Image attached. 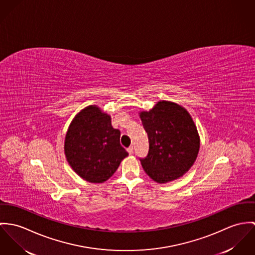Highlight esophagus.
Instances as JSON below:
<instances>
[{"instance_id":"34e87169","label":"esophagus","mask_w":255,"mask_h":255,"mask_svg":"<svg viewBox=\"0 0 255 255\" xmlns=\"http://www.w3.org/2000/svg\"><path fill=\"white\" fill-rule=\"evenodd\" d=\"M127 151L129 152V154H133V152H134V150H133V146H129V147L127 148Z\"/></svg>"}]
</instances>
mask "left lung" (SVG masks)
Wrapping results in <instances>:
<instances>
[{"label": "left lung", "instance_id": "1", "mask_svg": "<svg viewBox=\"0 0 255 255\" xmlns=\"http://www.w3.org/2000/svg\"><path fill=\"white\" fill-rule=\"evenodd\" d=\"M139 115L149 141L148 154L141 159L144 172L159 184L179 179L194 165L199 151L200 139L191 114L176 103L159 101Z\"/></svg>", "mask_w": 255, "mask_h": 255}]
</instances>
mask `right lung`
Wrapping results in <instances>:
<instances>
[{"mask_svg": "<svg viewBox=\"0 0 255 255\" xmlns=\"http://www.w3.org/2000/svg\"><path fill=\"white\" fill-rule=\"evenodd\" d=\"M64 153L72 170L95 184L109 180L128 156L111 115L98 106H88L74 116L65 135Z\"/></svg>", "mask_w": 255, "mask_h": 255, "instance_id": "add662e5", "label": "right lung"}]
</instances>
